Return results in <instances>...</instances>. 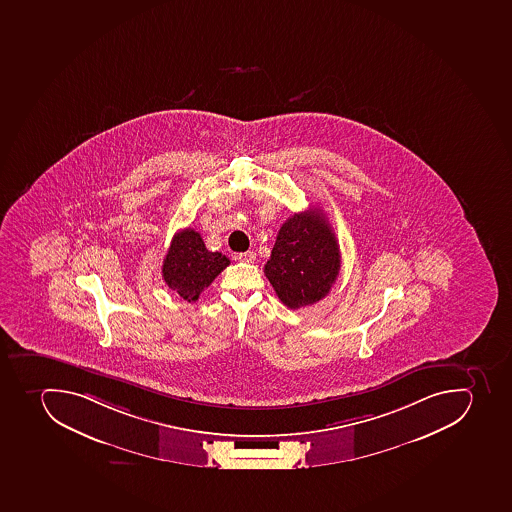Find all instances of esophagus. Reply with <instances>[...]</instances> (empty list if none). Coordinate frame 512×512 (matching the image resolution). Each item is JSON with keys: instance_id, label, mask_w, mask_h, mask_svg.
Instances as JSON below:
<instances>
[{"instance_id": "obj_1", "label": "esophagus", "mask_w": 512, "mask_h": 512, "mask_svg": "<svg viewBox=\"0 0 512 512\" xmlns=\"http://www.w3.org/2000/svg\"><path fill=\"white\" fill-rule=\"evenodd\" d=\"M238 259H240L241 262H254L256 254H254L253 251H246V253L238 254Z\"/></svg>"}]
</instances>
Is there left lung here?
<instances>
[{"label": "left lung", "mask_w": 512, "mask_h": 512, "mask_svg": "<svg viewBox=\"0 0 512 512\" xmlns=\"http://www.w3.org/2000/svg\"><path fill=\"white\" fill-rule=\"evenodd\" d=\"M340 271L339 243L319 209L285 220L264 274L290 310L314 305L331 292Z\"/></svg>", "instance_id": "8db88e82"}]
</instances>
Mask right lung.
<instances>
[{"mask_svg": "<svg viewBox=\"0 0 512 512\" xmlns=\"http://www.w3.org/2000/svg\"><path fill=\"white\" fill-rule=\"evenodd\" d=\"M230 259L219 251L207 250L201 235L193 228L175 233L162 266L165 284L183 300L194 303L204 288L224 271Z\"/></svg>", "mask_w": 512, "mask_h": 512, "instance_id": "1", "label": "right lung"}]
</instances>
